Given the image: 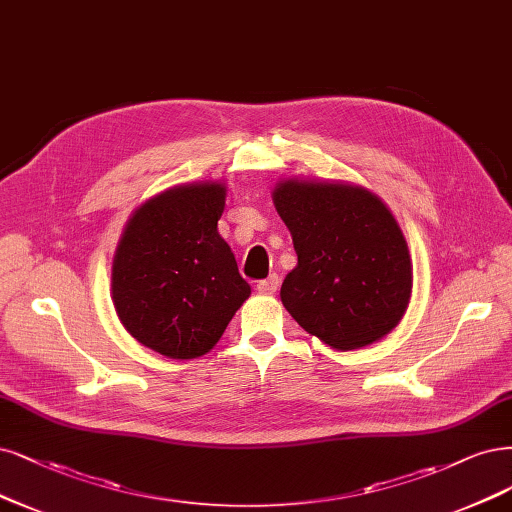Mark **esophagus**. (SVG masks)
<instances>
[{"instance_id": "34e87169", "label": "esophagus", "mask_w": 512, "mask_h": 512, "mask_svg": "<svg viewBox=\"0 0 512 512\" xmlns=\"http://www.w3.org/2000/svg\"><path fill=\"white\" fill-rule=\"evenodd\" d=\"M277 288H279V277L277 275H269L267 279H262L256 284V290L260 294H275Z\"/></svg>"}]
</instances>
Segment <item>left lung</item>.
I'll return each mask as SVG.
<instances>
[{"mask_svg":"<svg viewBox=\"0 0 512 512\" xmlns=\"http://www.w3.org/2000/svg\"><path fill=\"white\" fill-rule=\"evenodd\" d=\"M273 203L298 256L279 292L294 320L341 351L385 337L413 288L407 241L390 209L360 186L298 180L281 182Z\"/></svg>","mask_w":512,"mask_h":512,"instance_id":"left-lung-1","label":"left lung"}]
</instances>
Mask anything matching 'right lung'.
<instances>
[{
    "label": "right lung",
    "mask_w": 512,
    "mask_h": 512,
    "mask_svg": "<svg viewBox=\"0 0 512 512\" xmlns=\"http://www.w3.org/2000/svg\"><path fill=\"white\" fill-rule=\"evenodd\" d=\"M224 199L222 184L175 186L139 207L122 233L114 307L133 337L161 356L207 354L252 292L218 235Z\"/></svg>",
    "instance_id": "obj_1"
}]
</instances>
